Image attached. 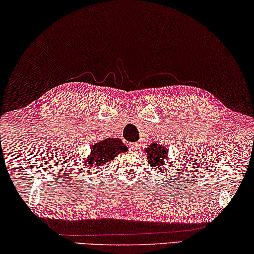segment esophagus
<instances>
[{"instance_id":"1","label":"esophagus","mask_w":254,"mask_h":254,"mask_svg":"<svg viewBox=\"0 0 254 254\" xmlns=\"http://www.w3.org/2000/svg\"><path fill=\"white\" fill-rule=\"evenodd\" d=\"M139 149H140V147H139V143H132L131 146H130V151H132V152L138 151Z\"/></svg>"}]
</instances>
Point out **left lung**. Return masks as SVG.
<instances>
[{"instance_id":"8db88e82","label":"left lung","mask_w":254,"mask_h":254,"mask_svg":"<svg viewBox=\"0 0 254 254\" xmlns=\"http://www.w3.org/2000/svg\"><path fill=\"white\" fill-rule=\"evenodd\" d=\"M146 156L150 166L155 167L157 171L166 166L171 160L168 158V149L159 143H151L150 146L144 149Z\"/></svg>"}]
</instances>
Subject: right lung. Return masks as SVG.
Returning a JSON list of instances; mask_svg holds the SVG:
<instances>
[{
	"instance_id": "obj_1",
	"label": "right lung",
	"mask_w": 254,
	"mask_h": 254,
	"mask_svg": "<svg viewBox=\"0 0 254 254\" xmlns=\"http://www.w3.org/2000/svg\"><path fill=\"white\" fill-rule=\"evenodd\" d=\"M127 151V147L120 138H107L96 142L90 147V154L83 158L84 170L97 173L107 163H112L116 156Z\"/></svg>"
}]
</instances>
